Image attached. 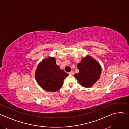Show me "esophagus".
<instances>
[{"label": "esophagus", "instance_id": "34e87169", "mask_svg": "<svg viewBox=\"0 0 129 129\" xmlns=\"http://www.w3.org/2000/svg\"><path fill=\"white\" fill-rule=\"evenodd\" d=\"M73 74H74V72H73V71H71L69 72V75H73Z\"/></svg>", "mask_w": 129, "mask_h": 129}]
</instances>
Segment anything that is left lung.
I'll return each instance as SVG.
<instances>
[{
	"instance_id": "left-lung-1",
	"label": "left lung",
	"mask_w": 129,
	"mask_h": 129,
	"mask_svg": "<svg viewBox=\"0 0 129 129\" xmlns=\"http://www.w3.org/2000/svg\"><path fill=\"white\" fill-rule=\"evenodd\" d=\"M79 72L75 75V78L84 87L92 86L99 79L102 68L100 64L89 56H86L78 65Z\"/></svg>"
}]
</instances>
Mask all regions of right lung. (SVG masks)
<instances>
[{
    "label": "right lung",
    "mask_w": 129,
    "mask_h": 129,
    "mask_svg": "<svg viewBox=\"0 0 129 129\" xmlns=\"http://www.w3.org/2000/svg\"><path fill=\"white\" fill-rule=\"evenodd\" d=\"M68 76L64 70L60 69L53 57H49L40 62L35 72V78L39 86L50 92L59 90Z\"/></svg>",
    "instance_id": "1"
}]
</instances>
